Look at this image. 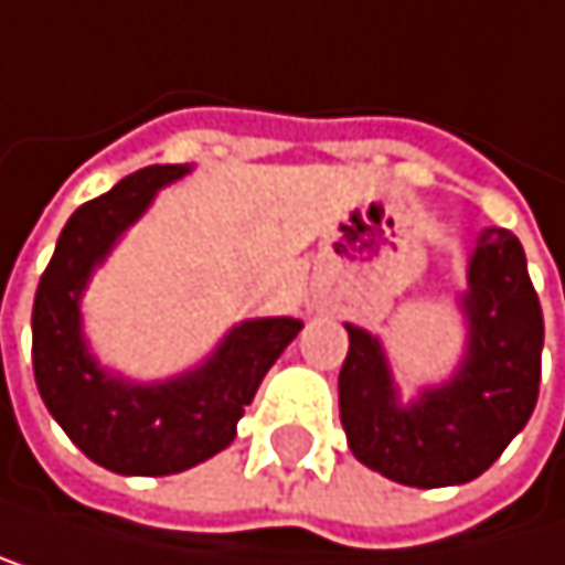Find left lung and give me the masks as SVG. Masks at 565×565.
<instances>
[{
    "label": "left lung",
    "mask_w": 565,
    "mask_h": 565,
    "mask_svg": "<svg viewBox=\"0 0 565 565\" xmlns=\"http://www.w3.org/2000/svg\"><path fill=\"white\" fill-rule=\"evenodd\" d=\"M467 279V358L450 385L423 392L413 405H398L382 344L348 323L338 379L348 447L398 484L447 488L481 478L535 409L545 327L519 238L488 227Z\"/></svg>",
    "instance_id": "obj_1"
}]
</instances>
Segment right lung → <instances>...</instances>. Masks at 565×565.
<instances>
[{
	"mask_svg": "<svg viewBox=\"0 0 565 565\" xmlns=\"http://www.w3.org/2000/svg\"><path fill=\"white\" fill-rule=\"evenodd\" d=\"M186 167H146L81 204L57 238L33 299L36 388L84 457L136 478L180 473L235 439L245 405L299 333V320H248L224 338L204 367L163 385L108 379L81 341L77 299L115 238L149 207L156 190Z\"/></svg>",
	"mask_w": 565,
	"mask_h": 565,
	"instance_id": "add662e5",
	"label": "right lung"
}]
</instances>
